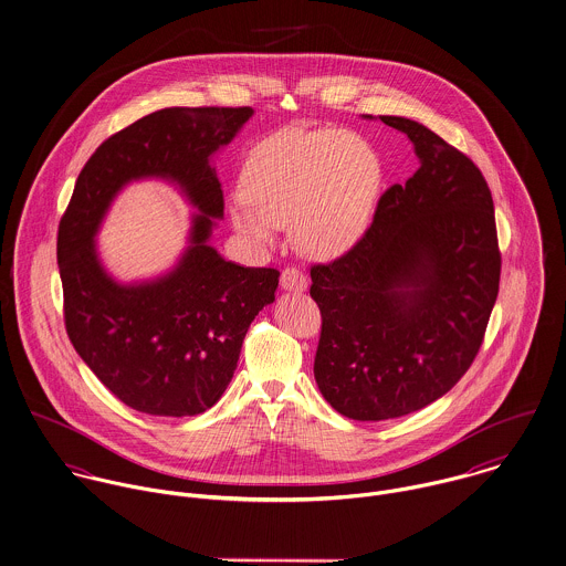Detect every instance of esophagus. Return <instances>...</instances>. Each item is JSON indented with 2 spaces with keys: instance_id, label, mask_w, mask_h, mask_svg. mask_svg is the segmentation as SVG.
<instances>
[{
  "instance_id": "1",
  "label": "esophagus",
  "mask_w": 566,
  "mask_h": 566,
  "mask_svg": "<svg viewBox=\"0 0 566 566\" xmlns=\"http://www.w3.org/2000/svg\"><path fill=\"white\" fill-rule=\"evenodd\" d=\"M280 284H282L284 291H291V293H304L308 289L306 275L300 269H295V266H289V269L282 271Z\"/></svg>"
}]
</instances>
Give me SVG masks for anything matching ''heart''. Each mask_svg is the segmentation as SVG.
I'll use <instances>...</instances> for the list:
<instances>
[{"label":"heart","mask_w":566,"mask_h":566,"mask_svg":"<svg viewBox=\"0 0 566 566\" xmlns=\"http://www.w3.org/2000/svg\"><path fill=\"white\" fill-rule=\"evenodd\" d=\"M382 166L374 146L340 128H284L260 139L229 206L233 229L271 244L291 223L300 251L335 258L352 249L376 208Z\"/></svg>","instance_id":"1"}]
</instances>
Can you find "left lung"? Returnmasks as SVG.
<instances>
[{
	"instance_id": "left-lung-1",
	"label": "left lung",
	"mask_w": 566,
	"mask_h": 566,
	"mask_svg": "<svg viewBox=\"0 0 566 566\" xmlns=\"http://www.w3.org/2000/svg\"><path fill=\"white\" fill-rule=\"evenodd\" d=\"M380 122L411 139L420 168L380 197L345 255L311 269L322 311L315 380L333 409L360 422L420 411L451 391L481 347L501 277L481 170L416 119Z\"/></svg>"
}]
</instances>
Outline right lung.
Returning a JSON list of instances; mask_svg holds the SVG:
<instances>
[{"label": "right lung", "instance_id": "right-lung-1", "mask_svg": "<svg viewBox=\"0 0 566 566\" xmlns=\"http://www.w3.org/2000/svg\"><path fill=\"white\" fill-rule=\"evenodd\" d=\"M251 115V107H170L133 122L90 157L61 219L67 335L135 411L186 418L214 407L251 322L275 302L280 271L240 266L210 244L226 206L212 157ZM142 178L177 185L198 212L170 272L124 285L104 269L95 235L114 197Z\"/></svg>", "mask_w": 566, "mask_h": 566}]
</instances>
